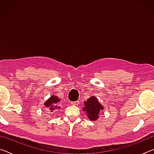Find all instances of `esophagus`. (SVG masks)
<instances>
[{
	"label": "esophagus",
	"mask_w": 154,
	"mask_h": 154,
	"mask_svg": "<svg viewBox=\"0 0 154 154\" xmlns=\"http://www.w3.org/2000/svg\"><path fill=\"white\" fill-rule=\"evenodd\" d=\"M71 104L72 105H78L79 104V100H77V101H75V102H71Z\"/></svg>",
	"instance_id": "34e87169"
}]
</instances>
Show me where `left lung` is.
Segmentation results:
<instances>
[{
	"label": "left lung",
	"instance_id": "1",
	"mask_svg": "<svg viewBox=\"0 0 154 154\" xmlns=\"http://www.w3.org/2000/svg\"><path fill=\"white\" fill-rule=\"evenodd\" d=\"M104 109V106L98 102L94 96H91L84 102V107L82 110L86 113L87 117L90 120L96 121L99 118L100 111Z\"/></svg>",
	"mask_w": 154,
	"mask_h": 154
}]
</instances>
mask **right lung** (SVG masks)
<instances>
[{
	"label": "right lung",
	"instance_id": "obj_1",
	"mask_svg": "<svg viewBox=\"0 0 154 154\" xmlns=\"http://www.w3.org/2000/svg\"><path fill=\"white\" fill-rule=\"evenodd\" d=\"M60 100L58 96L56 95H52L50 98H49L47 100L44 105H45V107L49 109V110L51 112L53 111L56 109H60V106H58Z\"/></svg>",
	"mask_w": 154,
	"mask_h": 154
}]
</instances>
